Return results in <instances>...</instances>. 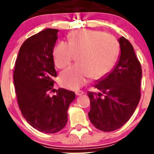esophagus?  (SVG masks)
Segmentation results:
<instances>
[{"label": "esophagus", "mask_w": 154, "mask_h": 154, "mask_svg": "<svg viewBox=\"0 0 154 154\" xmlns=\"http://www.w3.org/2000/svg\"><path fill=\"white\" fill-rule=\"evenodd\" d=\"M75 94H76V95H81L84 94V92L82 91H75Z\"/></svg>", "instance_id": "1"}]
</instances>
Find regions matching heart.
<instances>
[{"label": "heart", "instance_id": "obj_1", "mask_svg": "<svg viewBox=\"0 0 154 154\" xmlns=\"http://www.w3.org/2000/svg\"><path fill=\"white\" fill-rule=\"evenodd\" d=\"M119 44L111 35L101 31L79 29L69 36L68 43L61 42L54 48L55 65L59 69L70 64L74 55L79 54L78 65L61 72L60 82L69 90L79 89L91 77H105L114 66L119 54Z\"/></svg>", "mask_w": 154, "mask_h": 154}]
</instances>
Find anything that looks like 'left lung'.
<instances>
[{
	"label": "left lung",
	"mask_w": 154,
	"mask_h": 154,
	"mask_svg": "<svg viewBox=\"0 0 154 154\" xmlns=\"http://www.w3.org/2000/svg\"><path fill=\"white\" fill-rule=\"evenodd\" d=\"M119 43L121 54L117 63L95 85L101 93H88L91 100L89 119L103 132L122 128L133 114L140 99V63L126 38H119Z\"/></svg>",
	"instance_id": "1"
}]
</instances>
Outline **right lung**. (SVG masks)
<instances>
[{"mask_svg":"<svg viewBox=\"0 0 154 154\" xmlns=\"http://www.w3.org/2000/svg\"><path fill=\"white\" fill-rule=\"evenodd\" d=\"M56 29H45L26 39L19 49L14 83L22 116L35 129L56 133L67 123V111L75 93L59 88L51 97L54 77L53 51L58 39Z\"/></svg>","mask_w":154,"mask_h":154,"instance_id":"add662e5","label":"right lung"}]
</instances>
